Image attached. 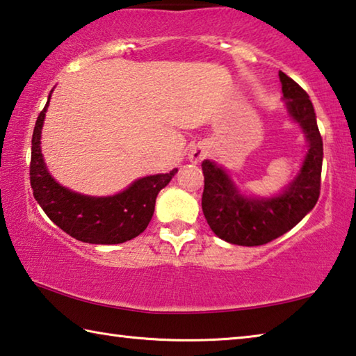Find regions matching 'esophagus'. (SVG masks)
I'll return each instance as SVG.
<instances>
[{"label":"esophagus","mask_w":356,"mask_h":356,"mask_svg":"<svg viewBox=\"0 0 356 356\" xmlns=\"http://www.w3.org/2000/svg\"><path fill=\"white\" fill-rule=\"evenodd\" d=\"M188 156H190V160L193 161V163H201V160L204 159V156H206V152H204L202 147H197L196 146V147H193L190 150Z\"/></svg>","instance_id":"esophagus-1"}]
</instances>
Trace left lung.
Masks as SVG:
<instances>
[{
  "mask_svg": "<svg viewBox=\"0 0 356 356\" xmlns=\"http://www.w3.org/2000/svg\"><path fill=\"white\" fill-rule=\"evenodd\" d=\"M282 100L308 143L300 171L278 195L254 196L240 191L225 168L202 161V212L216 237L240 246L265 245L291 231L314 209L321 195L323 143L309 95L280 72Z\"/></svg>",
  "mask_w": 356,
  "mask_h": 356,
  "instance_id": "8db88e82",
  "label": "left lung"
}]
</instances>
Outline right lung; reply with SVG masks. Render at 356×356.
<instances>
[{"instance_id": "right-lung-1", "label": "right lung", "mask_w": 356, "mask_h": 356, "mask_svg": "<svg viewBox=\"0 0 356 356\" xmlns=\"http://www.w3.org/2000/svg\"><path fill=\"white\" fill-rule=\"evenodd\" d=\"M51 92L33 131L29 177L35 201L58 227L80 242L118 245L138 237L152 220L160 190L176 176L177 168L166 174L136 179L127 188L111 196L81 195L56 182L47 170L40 149L42 127Z\"/></svg>"}]
</instances>
